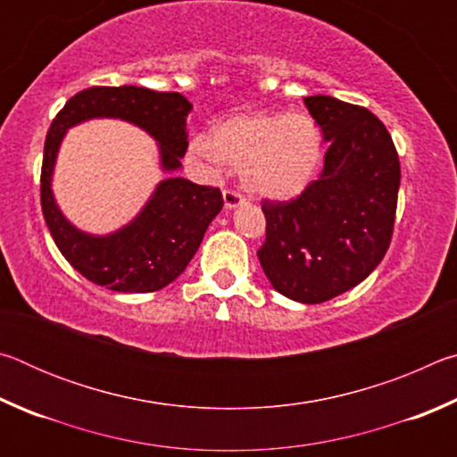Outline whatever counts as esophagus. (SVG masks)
Returning a JSON list of instances; mask_svg holds the SVG:
<instances>
[{
  "instance_id": "1",
  "label": "esophagus",
  "mask_w": 457,
  "mask_h": 457,
  "mask_svg": "<svg viewBox=\"0 0 457 457\" xmlns=\"http://www.w3.org/2000/svg\"><path fill=\"white\" fill-rule=\"evenodd\" d=\"M242 204H245V197L242 195V193L231 191V189L223 191V205H226V210H236V207Z\"/></svg>"
}]
</instances>
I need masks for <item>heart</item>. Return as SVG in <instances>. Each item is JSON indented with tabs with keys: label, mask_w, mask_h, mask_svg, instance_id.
Instances as JSON below:
<instances>
[{
	"label": "heart",
	"mask_w": 457,
	"mask_h": 457,
	"mask_svg": "<svg viewBox=\"0 0 457 457\" xmlns=\"http://www.w3.org/2000/svg\"><path fill=\"white\" fill-rule=\"evenodd\" d=\"M191 153L212 165L237 167L252 195L284 201L312 183L322 161V130L308 114L245 112L218 122L210 141L193 138Z\"/></svg>",
	"instance_id": "1"
}]
</instances>
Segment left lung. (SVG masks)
Instances as JSON below:
<instances>
[{
	"label": "left lung",
	"mask_w": 457,
	"mask_h": 457,
	"mask_svg": "<svg viewBox=\"0 0 457 457\" xmlns=\"http://www.w3.org/2000/svg\"><path fill=\"white\" fill-rule=\"evenodd\" d=\"M304 104L328 151L320 177L292 201H264L258 250L270 284L286 298L320 304L354 288L391 244L401 183L389 130L367 108L316 95Z\"/></svg>",
	"instance_id": "left-lung-1"
}]
</instances>
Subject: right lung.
Listing matches in <instances>:
<instances>
[{
	"instance_id": "1",
	"label": "right lung",
	"mask_w": 457,
	"mask_h": 457,
	"mask_svg": "<svg viewBox=\"0 0 457 457\" xmlns=\"http://www.w3.org/2000/svg\"><path fill=\"white\" fill-rule=\"evenodd\" d=\"M191 108L179 92L95 87L74 95L52 120L42 161V212L62 256L87 280L130 294L165 288L195 256L207 228L221 212L223 199L215 187L167 177L127 226L104 236L82 231L64 218L52 193L54 167L68 129L92 119L130 122L157 141L161 169L175 173L189 145Z\"/></svg>"
}]
</instances>
